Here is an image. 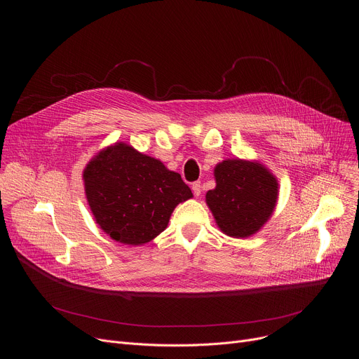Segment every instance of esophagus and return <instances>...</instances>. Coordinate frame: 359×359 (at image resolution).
I'll return each instance as SVG.
<instances>
[{
	"mask_svg": "<svg viewBox=\"0 0 359 359\" xmlns=\"http://www.w3.org/2000/svg\"><path fill=\"white\" fill-rule=\"evenodd\" d=\"M191 190H193L194 196H200V193H201V183L200 182H194L191 184Z\"/></svg>",
	"mask_w": 359,
	"mask_h": 359,
	"instance_id": "esophagus-1",
	"label": "esophagus"
}]
</instances>
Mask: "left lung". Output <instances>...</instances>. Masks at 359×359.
<instances>
[{"label": "left lung", "mask_w": 359, "mask_h": 359, "mask_svg": "<svg viewBox=\"0 0 359 359\" xmlns=\"http://www.w3.org/2000/svg\"><path fill=\"white\" fill-rule=\"evenodd\" d=\"M216 187L206 203L219 229L236 238L257 233L271 217L278 182L260 162L227 159L215 168Z\"/></svg>", "instance_id": "left-lung-1"}]
</instances>
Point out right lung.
<instances>
[{
	"instance_id": "1",
	"label": "right lung",
	"mask_w": 359,
	"mask_h": 359,
	"mask_svg": "<svg viewBox=\"0 0 359 359\" xmlns=\"http://www.w3.org/2000/svg\"><path fill=\"white\" fill-rule=\"evenodd\" d=\"M90 212L112 240L140 245L159 236L179 203L193 197L180 175L119 142L83 170Z\"/></svg>"
}]
</instances>
